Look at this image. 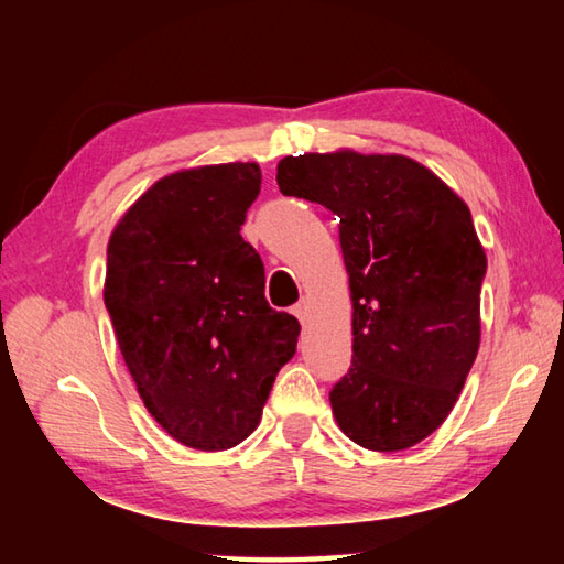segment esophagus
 <instances>
[{
	"label": "esophagus",
	"mask_w": 564,
	"mask_h": 564,
	"mask_svg": "<svg viewBox=\"0 0 564 564\" xmlns=\"http://www.w3.org/2000/svg\"><path fill=\"white\" fill-rule=\"evenodd\" d=\"M293 316L301 321V326H305V321H308V303H305V301L295 303L293 305Z\"/></svg>",
	"instance_id": "34e87169"
}]
</instances>
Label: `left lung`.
Segmentation results:
<instances>
[{
	"mask_svg": "<svg viewBox=\"0 0 564 564\" xmlns=\"http://www.w3.org/2000/svg\"><path fill=\"white\" fill-rule=\"evenodd\" d=\"M283 196L340 218L352 303V362L330 390L336 423L368 451L395 453L451 415L480 348L488 271L470 208L403 154L285 156Z\"/></svg>",
	"mask_w": 564,
	"mask_h": 564,
	"instance_id": "8db88e82",
	"label": "left lung"
}]
</instances>
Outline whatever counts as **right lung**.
Segmentation results:
<instances>
[{
    "mask_svg": "<svg viewBox=\"0 0 564 564\" xmlns=\"http://www.w3.org/2000/svg\"><path fill=\"white\" fill-rule=\"evenodd\" d=\"M261 194L256 161L181 169L113 226L104 303L151 417L194 451H228L261 423L301 326L265 301L241 238Z\"/></svg>",
    "mask_w": 564,
    "mask_h": 564,
    "instance_id": "add662e5",
    "label": "right lung"
}]
</instances>
